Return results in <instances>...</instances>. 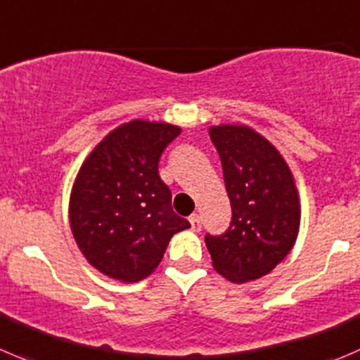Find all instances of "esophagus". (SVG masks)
Instances as JSON below:
<instances>
[{"label": "esophagus", "instance_id": "obj_1", "mask_svg": "<svg viewBox=\"0 0 360 360\" xmlns=\"http://www.w3.org/2000/svg\"><path fill=\"white\" fill-rule=\"evenodd\" d=\"M190 223H191V230H193V232H198V230L202 229V221H200V216L198 214H191Z\"/></svg>", "mask_w": 360, "mask_h": 360}]
</instances>
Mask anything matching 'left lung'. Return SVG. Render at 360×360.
<instances>
[{
	"mask_svg": "<svg viewBox=\"0 0 360 360\" xmlns=\"http://www.w3.org/2000/svg\"><path fill=\"white\" fill-rule=\"evenodd\" d=\"M209 135L223 167L232 221L205 236L212 267L232 283L265 276L294 248L301 202L290 167L276 148L246 124H219Z\"/></svg>",
	"mask_w": 360,
	"mask_h": 360,
	"instance_id": "obj_1",
	"label": "left lung"
}]
</instances>
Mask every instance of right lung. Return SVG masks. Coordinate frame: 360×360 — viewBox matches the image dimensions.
I'll return each mask as SVG.
<instances>
[{"instance_id": "obj_1", "label": "right lung", "mask_w": 360, "mask_h": 360, "mask_svg": "<svg viewBox=\"0 0 360 360\" xmlns=\"http://www.w3.org/2000/svg\"><path fill=\"white\" fill-rule=\"evenodd\" d=\"M179 127L134 120L89 153L70 193V226L86 260L112 280L141 281L158 267L174 233L190 229L172 211L158 162Z\"/></svg>"}]
</instances>
